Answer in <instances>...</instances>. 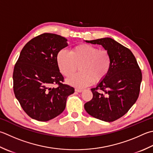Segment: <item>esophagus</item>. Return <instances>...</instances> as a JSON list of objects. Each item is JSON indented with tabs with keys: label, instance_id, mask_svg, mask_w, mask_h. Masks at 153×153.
I'll return each instance as SVG.
<instances>
[{
	"label": "esophagus",
	"instance_id": "1",
	"mask_svg": "<svg viewBox=\"0 0 153 153\" xmlns=\"http://www.w3.org/2000/svg\"><path fill=\"white\" fill-rule=\"evenodd\" d=\"M75 91L76 92H78V93H81L83 91V89H79V88H76L75 89Z\"/></svg>",
	"mask_w": 153,
	"mask_h": 153
}]
</instances>
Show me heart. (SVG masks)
Here are the masks:
<instances>
[{
  "label": "heart",
  "mask_w": 153,
  "mask_h": 153,
  "mask_svg": "<svg viewBox=\"0 0 153 153\" xmlns=\"http://www.w3.org/2000/svg\"><path fill=\"white\" fill-rule=\"evenodd\" d=\"M57 62L59 71L65 77L71 76L79 65L80 71L67 82L77 88H84L94 82H100L107 76L111 66V58L106 50L80 44L73 48L70 52L61 50L57 56Z\"/></svg>",
  "instance_id": "heart-1"
}]
</instances>
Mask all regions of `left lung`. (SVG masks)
Masks as SVG:
<instances>
[{
	"mask_svg": "<svg viewBox=\"0 0 153 153\" xmlns=\"http://www.w3.org/2000/svg\"><path fill=\"white\" fill-rule=\"evenodd\" d=\"M86 42L101 45L111 58L109 74L92 88L93 98L85 103L87 113L100 120L112 122L128 112L138 99L141 70L131 51L111 38Z\"/></svg>",
	"mask_w": 153,
	"mask_h": 153,
	"instance_id": "8db88e82",
	"label": "left lung"
}]
</instances>
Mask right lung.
<instances>
[{"label": "right lung", "instance_id": "right-lung-1", "mask_svg": "<svg viewBox=\"0 0 153 153\" xmlns=\"http://www.w3.org/2000/svg\"><path fill=\"white\" fill-rule=\"evenodd\" d=\"M67 39L44 33L32 38L22 48L14 65L13 89L21 107L31 118L48 121L64 111L74 88L64 84L57 56L68 46ZM57 84L58 87L53 86Z\"/></svg>", "mask_w": 153, "mask_h": 153}]
</instances>
